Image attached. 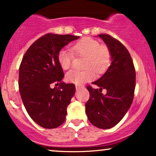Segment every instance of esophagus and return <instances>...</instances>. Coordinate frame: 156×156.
I'll return each mask as SVG.
<instances>
[{"label": "esophagus", "mask_w": 156, "mask_h": 156, "mask_svg": "<svg viewBox=\"0 0 156 156\" xmlns=\"http://www.w3.org/2000/svg\"><path fill=\"white\" fill-rule=\"evenodd\" d=\"M76 90H80V89H82V88H84V87L76 86Z\"/></svg>", "instance_id": "esophagus-1"}]
</instances>
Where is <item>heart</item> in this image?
<instances>
[{
    "label": "heart",
    "instance_id": "1",
    "mask_svg": "<svg viewBox=\"0 0 156 156\" xmlns=\"http://www.w3.org/2000/svg\"><path fill=\"white\" fill-rule=\"evenodd\" d=\"M73 51L77 55L86 57L84 71L71 70L66 75V80L78 86L90 81L95 77L94 71L103 73L108 67L111 61V53L105 45L100 44L98 41L89 37L80 39L73 45ZM73 54L66 49H61L58 53V62L63 70H67L72 63Z\"/></svg>",
    "mask_w": 156,
    "mask_h": 156
}]
</instances>
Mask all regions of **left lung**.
<instances>
[{"mask_svg": "<svg viewBox=\"0 0 156 156\" xmlns=\"http://www.w3.org/2000/svg\"><path fill=\"white\" fill-rule=\"evenodd\" d=\"M98 36L111 53V66L98 80L93 82L100 88L88 86L90 98L86 103V113L93 126L108 129L118 124L129 110L134 97L136 70L127 48L109 35ZM102 89L107 90L103 95Z\"/></svg>", "mask_w": 156, "mask_h": 156, "instance_id": "1", "label": "left lung"}]
</instances>
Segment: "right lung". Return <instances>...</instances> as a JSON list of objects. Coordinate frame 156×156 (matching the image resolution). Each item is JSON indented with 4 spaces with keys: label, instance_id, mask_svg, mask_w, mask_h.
Segmentation results:
<instances>
[{
    "label": "right lung",
    "instance_id": "obj_1",
    "mask_svg": "<svg viewBox=\"0 0 156 156\" xmlns=\"http://www.w3.org/2000/svg\"><path fill=\"white\" fill-rule=\"evenodd\" d=\"M79 38L48 33L33 43L23 58L18 80L20 94L28 115L41 127L52 129L65 121L76 87L62 81L64 73L58 53ZM52 83L59 87L52 89Z\"/></svg>",
    "mask_w": 156,
    "mask_h": 156
}]
</instances>
